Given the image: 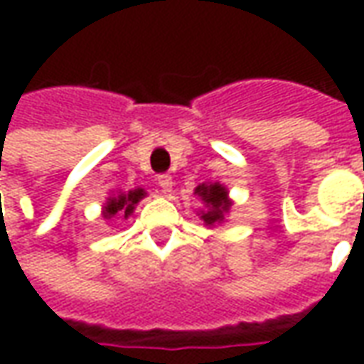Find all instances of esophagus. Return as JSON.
Returning a JSON list of instances; mask_svg holds the SVG:
<instances>
[{
	"label": "esophagus",
	"mask_w": 364,
	"mask_h": 364,
	"mask_svg": "<svg viewBox=\"0 0 364 364\" xmlns=\"http://www.w3.org/2000/svg\"><path fill=\"white\" fill-rule=\"evenodd\" d=\"M158 185L164 195L171 193V189H173V181H171V177H169V175H158Z\"/></svg>",
	"instance_id": "34e87169"
}]
</instances>
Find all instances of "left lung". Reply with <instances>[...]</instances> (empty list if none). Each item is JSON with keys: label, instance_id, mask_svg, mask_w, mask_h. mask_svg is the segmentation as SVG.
<instances>
[{"label": "left lung", "instance_id": "1", "mask_svg": "<svg viewBox=\"0 0 364 364\" xmlns=\"http://www.w3.org/2000/svg\"><path fill=\"white\" fill-rule=\"evenodd\" d=\"M195 195L203 198V203L206 205L205 210H200V220H205L206 226L224 220V214L232 206L226 187H222L220 183H210V185L203 183L195 189Z\"/></svg>", "mask_w": 364, "mask_h": 364}]
</instances>
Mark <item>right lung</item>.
Here are the masks:
<instances>
[{"mask_svg": "<svg viewBox=\"0 0 364 364\" xmlns=\"http://www.w3.org/2000/svg\"><path fill=\"white\" fill-rule=\"evenodd\" d=\"M146 197V191L144 189H132L128 191V193H119V195H112V197L107 198V203L103 206V218L107 220H111L112 216H124L128 218L132 210H134V206Z\"/></svg>", "mask_w": 364, "mask_h": 364, "instance_id": "add662e5", "label": "right lung"}]
</instances>
